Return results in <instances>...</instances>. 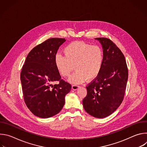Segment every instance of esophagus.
Masks as SVG:
<instances>
[{
    "mask_svg": "<svg viewBox=\"0 0 147 147\" xmlns=\"http://www.w3.org/2000/svg\"><path fill=\"white\" fill-rule=\"evenodd\" d=\"M71 88L73 90H77V89H78L80 88V86L78 85H73Z\"/></svg>",
    "mask_w": 147,
    "mask_h": 147,
    "instance_id": "1",
    "label": "esophagus"
}]
</instances>
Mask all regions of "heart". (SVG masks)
<instances>
[{
  "mask_svg": "<svg viewBox=\"0 0 147 147\" xmlns=\"http://www.w3.org/2000/svg\"><path fill=\"white\" fill-rule=\"evenodd\" d=\"M65 56L57 54L55 65L61 76L67 77L74 69L75 73L69 81L79 84L95 78L99 74L103 61V53L98 45H91L84 42H73L63 49Z\"/></svg>",
  "mask_w": 147,
  "mask_h": 147,
  "instance_id": "heart-1",
  "label": "heart"
}]
</instances>
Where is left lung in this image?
Masks as SVG:
<instances>
[{"label":"left lung","mask_w":147,"mask_h":147,"mask_svg":"<svg viewBox=\"0 0 147 147\" xmlns=\"http://www.w3.org/2000/svg\"><path fill=\"white\" fill-rule=\"evenodd\" d=\"M102 45L103 61L99 75L87 86L83 107L90 115L106 117L120 105L128 80V69L120 49L107 38H96Z\"/></svg>","instance_id":"1"}]
</instances>
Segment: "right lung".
Segmentation results:
<instances>
[{"label": "right lung", "instance_id": "add662e5", "mask_svg": "<svg viewBox=\"0 0 147 147\" xmlns=\"http://www.w3.org/2000/svg\"><path fill=\"white\" fill-rule=\"evenodd\" d=\"M65 38H49L34 47L28 54L20 74L24 99L35 116L48 118L56 115L65 103V96L71 88L61 79L55 57ZM58 80V85H53Z\"/></svg>", "mask_w": 147, "mask_h": 147}]
</instances>
